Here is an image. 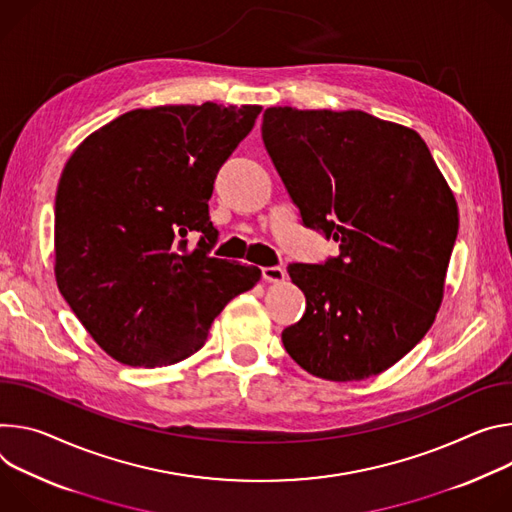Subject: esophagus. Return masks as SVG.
<instances>
[{"label":"esophagus","instance_id":"esophagus-1","mask_svg":"<svg viewBox=\"0 0 512 512\" xmlns=\"http://www.w3.org/2000/svg\"><path fill=\"white\" fill-rule=\"evenodd\" d=\"M285 276H287V272L282 270L280 266H264L262 268V278L266 282H282V280H285Z\"/></svg>","mask_w":512,"mask_h":512}]
</instances>
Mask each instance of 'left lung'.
<instances>
[{
  "label": "left lung",
  "mask_w": 512,
  "mask_h": 512,
  "mask_svg": "<svg viewBox=\"0 0 512 512\" xmlns=\"http://www.w3.org/2000/svg\"><path fill=\"white\" fill-rule=\"evenodd\" d=\"M262 140L303 225L339 244L323 264H289L307 307L285 350L325 380L384 372L441 305L460 225L451 189L415 130L366 111L268 107Z\"/></svg>",
  "instance_id": "1"
}]
</instances>
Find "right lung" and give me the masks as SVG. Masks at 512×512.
Instances as JSON below:
<instances>
[{"instance_id": "obj_1", "label": "right lung", "mask_w": 512, "mask_h": 512, "mask_svg": "<svg viewBox=\"0 0 512 512\" xmlns=\"http://www.w3.org/2000/svg\"><path fill=\"white\" fill-rule=\"evenodd\" d=\"M260 105L134 109L73 152L54 201V276L99 348L128 366L177 364L260 268L213 258L209 199ZM200 234L189 251L186 236Z\"/></svg>"}]
</instances>
